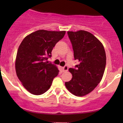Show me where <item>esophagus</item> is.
<instances>
[{
    "label": "esophagus",
    "mask_w": 123,
    "mask_h": 123,
    "mask_svg": "<svg viewBox=\"0 0 123 123\" xmlns=\"http://www.w3.org/2000/svg\"><path fill=\"white\" fill-rule=\"evenodd\" d=\"M62 69L63 72H65V71H67V70H68V67L67 65H65V66H63V67L62 68Z\"/></svg>",
    "instance_id": "obj_1"
}]
</instances>
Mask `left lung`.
Instances as JSON below:
<instances>
[{"label":"left lung","instance_id":"obj_1","mask_svg":"<svg viewBox=\"0 0 123 123\" xmlns=\"http://www.w3.org/2000/svg\"><path fill=\"white\" fill-rule=\"evenodd\" d=\"M68 35L74 60L79 64L69 68L72 78L65 84L73 95L82 97L94 90L102 80L106 62L105 51L101 42L87 31H69Z\"/></svg>","mask_w":123,"mask_h":123}]
</instances>
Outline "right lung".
I'll return each instance as SVG.
<instances>
[{"mask_svg": "<svg viewBox=\"0 0 123 123\" xmlns=\"http://www.w3.org/2000/svg\"><path fill=\"white\" fill-rule=\"evenodd\" d=\"M65 34V31L39 30L26 36L19 45L15 70L22 85L31 94L38 95L46 92L58 74L57 66L47 60Z\"/></svg>", "mask_w": 123, "mask_h": 123, "instance_id": "1", "label": "right lung"}]
</instances>
